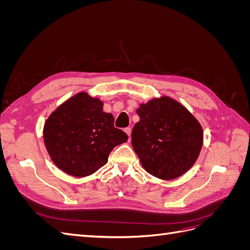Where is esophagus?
I'll return each instance as SVG.
<instances>
[{
	"label": "esophagus",
	"instance_id": "esophagus-1",
	"mask_svg": "<svg viewBox=\"0 0 250 250\" xmlns=\"http://www.w3.org/2000/svg\"><path fill=\"white\" fill-rule=\"evenodd\" d=\"M125 132L127 133V135H128V137H129V139H130V137H131V128H130V127L125 128Z\"/></svg>",
	"mask_w": 250,
	"mask_h": 250
}]
</instances>
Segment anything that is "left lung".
Here are the masks:
<instances>
[{"label": "left lung", "instance_id": "1", "mask_svg": "<svg viewBox=\"0 0 250 250\" xmlns=\"http://www.w3.org/2000/svg\"><path fill=\"white\" fill-rule=\"evenodd\" d=\"M132 130V147L143 168L163 180L175 179L197 161L203 144L199 121L168 96L142 103Z\"/></svg>", "mask_w": 250, "mask_h": 250}]
</instances>
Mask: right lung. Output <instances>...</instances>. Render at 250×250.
<instances>
[{"instance_id":"obj_1","label":"right lung","mask_w":250,"mask_h":250,"mask_svg":"<svg viewBox=\"0 0 250 250\" xmlns=\"http://www.w3.org/2000/svg\"><path fill=\"white\" fill-rule=\"evenodd\" d=\"M43 142L57 168L75 177L92 175L107 163L111 150L128 135L115 127L99 98L81 92L53 111L43 126Z\"/></svg>"}]
</instances>
